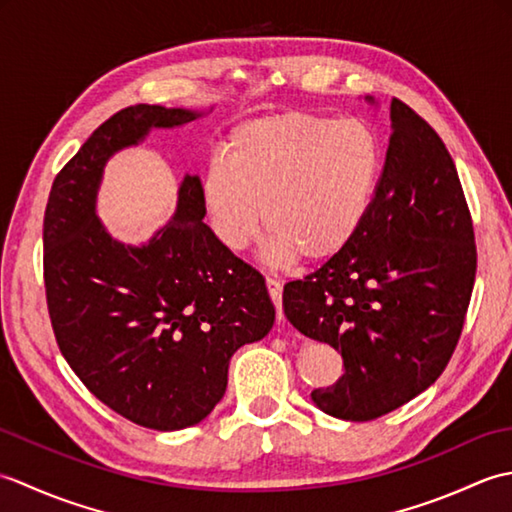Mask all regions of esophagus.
I'll return each mask as SVG.
<instances>
[{"mask_svg": "<svg viewBox=\"0 0 512 512\" xmlns=\"http://www.w3.org/2000/svg\"><path fill=\"white\" fill-rule=\"evenodd\" d=\"M266 288H268V295H270V299H273V303H275V308H277V321L281 323L284 321V310H281V284L277 279H266Z\"/></svg>", "mask_w": 512, "mask_h": 512, "instance_id": "esophagus-1", "label": "esophagus"}]
</instances>
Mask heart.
I'll return each mask as SVG.
<instances>
[{"label":"heart","mask_w":512,"mask_h":512,"mask_svg":"<svg viewBox=\"0 0 512 512\" xmlns=\"http://www.w3.org/2000/svg\"><path fill=\"white\" fill-rule=\"evenodd\" d=\"M383 140L361 118L279 112L237 125L200 180L211 233L239 253L270 233L277 264L341 255L361 233L383 173Z\"/></svg>","instance_id":"obj_1"}]
</instances>
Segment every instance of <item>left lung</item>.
Here are the masks:
<instances>
[{
	"label": "left lung",
	"instance_id": "left-lung-1",
	"mask_svg": "<svg viewBox=\"0 0 512 512\" xmlns=\"http://www.w3.org/2000/svg\"><path fill=\"white\" fill-rule=\"evenodd\" d=\"M389 118L361 233L284 286L288 321L343 356L345 374L314 389V405L352 422L385 416L436 383L462 334L477 268L471 213L442 138L398 99Z\"/></svg>",
	"mask_w": 512,
	"mask_h": 512
}]
</instances>
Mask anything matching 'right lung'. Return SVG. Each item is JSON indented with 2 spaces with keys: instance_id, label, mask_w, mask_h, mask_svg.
Here are the masks:
<instances>
[{
  "instance_id": "right-lung-1",
  "label": "right lung",
  "mask_w": 512,
  "mask_h": 512,
  "mask_svg": "<svg viewBox=\"0 0 512 512\" xmlns=\"http://www.w3.org/2000/svg\"><path fill=\"white\" fill-rule=\"evenodd\" d=\"M204 114L143 103L116 112L54 178L43 217V279L61 354L107 407L156 431L209 416L231 356L275 323L264 277L202 222L198 176H184L176 213L145 244L118 242L96 215L116 151Z\"/></svg>"
}]
</instances>
